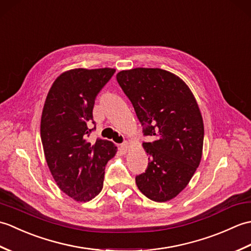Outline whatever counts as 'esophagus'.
Returning a JSON list of instances; mask_svg holds the SVG:
<instances>
[{
	"label": "esophagus",
	"instance_id": "1",
	"mask_svg": "<svg viewBox=\"0 0 251 251\" xmlns=\"http://www.w3.org/2000/svg\"><path fill=\"white\" fill-rule=\"evenodd\" d=\"M127 149H128V142H123L122 145H120V150H121L123 153H126Z\"/></svg>",
	"mask_w": 251,
	"mask_h": 251
}]
</instances>
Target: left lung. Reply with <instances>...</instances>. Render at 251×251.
Here are the masks:
<instances>
[{
	"instance_id": "obj_1",
	"label": "left lung",
	"mask_w": 251,
	"mask_h": 251,
	"mask_svg": "<svg viewBox=\"0 0 251 251\" xmlns=\"http://www.w3.org/2000/svg\"><path fill=\"white\" fill-rule=\"evenodd\" d=\"M117 83L134 106L149 155L138 189L154 201L177 196L201 158L204 123L193 94L182 79L162 69L136 68L117 73Z\"/></svg>"
}]
</instances>
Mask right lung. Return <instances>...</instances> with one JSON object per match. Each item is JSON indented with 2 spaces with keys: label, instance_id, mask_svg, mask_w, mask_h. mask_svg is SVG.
<instances>
[{
  "label": "right lung",
  "instance_id": "add662e5",
  "mask_svg": "<svg viewBox=\"0 0 251 251\" xmlns=\"http://www.w3.org/2000/svg\"><path fill=\"white\" fill-rule=\"evenodd\" d=\"M114 73L110 68L67 71L57 77L45 100L41 139L46 162L59 189L77 201L100 193L105 165L116 153L111 141L87 140L96 129V97Z\"/></svg>",
  "mask_w": 251,
  "mask_h": 251
}]
</instances>
